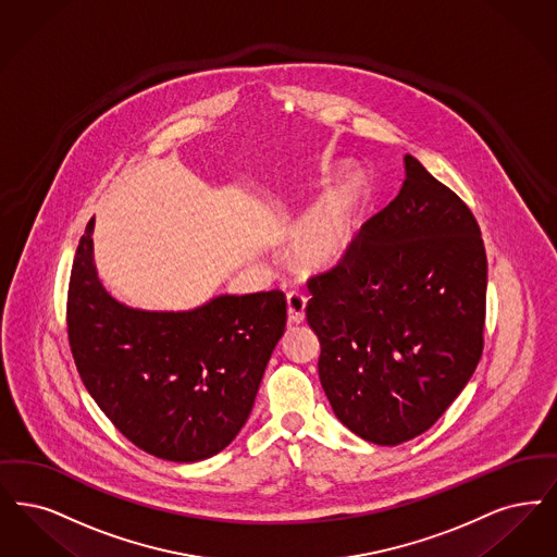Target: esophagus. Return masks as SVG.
<instances>
[{"label": "esophagus", "mask_w": 557, "mask_h": 557, "mask_svg": "<svg viewBox=\"0 0 557 557\" xmlns=\"http://www.w3.org/2000/svg\"><path fill=\"white\" fill-rule=\"evenodd\" d=\"M286 302H288L289 323H294V325L302 323L307 317V296L300 292H289Z\"/></svg>", "instance_id": "esophagus-1"}]
</instances>
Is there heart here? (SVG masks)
I'll return each mask as SVG.
<instances>
[{
  "mask_svg": "<svg viewBox=\"0 0 557 557\" xmlns=\"http://www.w3.org/2000/svg\"><path fill=\"white\" fill-rule=\"evenodd\" d=\"M369 202V186L358 174L337 180L292 236L294 261L307 271L334 268L348 252Z\"/></svg>",
  "mask_w": 557,
  "mask_h": 557,
  "instance_id": "b5f03b06",
  "label": "heart"
}]
</instances>
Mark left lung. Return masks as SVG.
<instances>
[{
    "instance_id": "8db88e82",
    "label": "left lung",
    "mask_w": 557,
    "mask_h": 557,
    "mask_svg": "<svg viewBox=\"0 0 557 557\" xmlns=\"http://www.w3.org/2000/svg\"><path fill=\"white\" fill-rule=\"evenodd\" d=\"M342 261L309 280L307 321L335 417L377 445L414 440L483 355L487 255L467 202L419 159Z\"/></svg>"
}]
</instances>
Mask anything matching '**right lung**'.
<instances>
[{
  "label": "right lung",
  "instance_id": "obj_1",
  "mask_svg": "<svg viewBox=\"0 0 557 557\" xmlns=\"http://www.w3.org/2000/svg\"><path fill=\"white\" fill-rule=\"evenodd\" d=\"M95 218L67 286V339L78 375L113 426L172 462L215 456L238 435L286 330L280 289L223 294L199 309H131L92 263Z\"/></svg>",
  "mask_w": 557,
  "mask_h": 557
}]
</instances>
